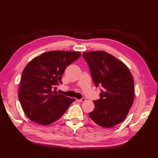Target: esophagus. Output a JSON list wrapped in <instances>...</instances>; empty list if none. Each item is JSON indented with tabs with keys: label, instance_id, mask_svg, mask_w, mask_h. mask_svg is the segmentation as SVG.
Returning <instances> with one entry per match:
<instances>
[{
	"label": "esophagus",
	"instance_id": "obj_1",
	"mask_svg": "<svg viewBox=\"0 0 158 158\" xmlns=\"http://www.w3.org/2000/svg\"><path fill=\"white\" fill-rule=\"evenodd\" d=\"M76 101L78 102H84V101H86V98H81V99H76Z\"/></svg>",
	"mask_w": 158,
	"mask_h": 158
}]
</instances>
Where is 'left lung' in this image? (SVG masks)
Wrapping results in <instances>:
<instances>
[{
  "label": "left lung",
  "instance_id": "1",
  "mask_svg": "<svg viewBox=\"0 0 158 158\" xmlns=\"http://www.w3.org/2000/svg\"><path fill=\"white\" fill-rule=\"evenodd\" d=\"M96 86L102 90L94 101L89 117L96 124L109 128L123 121L134 101V80L126 65L104 51L84 52Z\"/></svg>",
  "mask_w": 158,
  "mask_h": 158
}]
</instances>
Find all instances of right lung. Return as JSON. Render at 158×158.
<instances>
[{
  "instance_id": "obj_1",
  "label": "right lung",
  "mask_w": 158,
  "mask_h": 158,
  "mask_svg": "<svg viewBox=\"0 0 158 158\" xmlns=\"http://www.w3.org/2000/svg\"><path fill=\"white\" fill-rule=\"evenodd\" d=\"M81 56L80 52H45L29 61L23 71L19 98L31 121L48 125L59 119L75 101L57 92L66 68Z\"/></svg>"
}]
</instances>
